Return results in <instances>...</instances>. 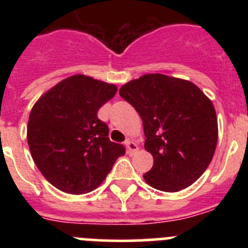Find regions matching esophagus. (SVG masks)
<instances>
[{
	"label": "esophagus",
	"instance_id": "1",
	"mask_svg": "<svg viewBox=\"0 0 248 248\" xmlns=\"http://www.w3.org/2000/svg\"><path fill=\"white\" fill-rule=\"evenodd\" d=\"M125 146H126V151H128V154L133 155L134 153H137L138 150H139V146H138V144L135 143V141H133V140H128L125 143Z\"/></svg>",
	"mask_w": 248,
	"mask_h": 248
}]
</instances>
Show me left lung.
Listing matches in <instances>:
<instances>
[{"label":"left lung","instance_id":"left-lung-1","mask_svg":"<svg viewBox=\"0 0 248 248\" xmlns=\"http://www.w3.org/2000/svg\"><path fill=\"white\" fill-rule=\"evenodd\" d=\"M119 94L143 120L144 146L154 157L144 175L146 184L165 192L192 185L211 163L217 145L211 100L190 80L159 73L125 83Z\"/></svg>","mask_w":248,"mask_h":248}]
</instances>
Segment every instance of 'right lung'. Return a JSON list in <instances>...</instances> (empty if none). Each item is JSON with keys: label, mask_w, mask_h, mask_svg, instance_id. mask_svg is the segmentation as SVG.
<instances>
[{"label": "right lung", "mask_w": 248, "mask_h": 248, "mask_svg": "<svg viewBox=\"0 0 248 248\" xmlns=\"http://www.w3.org/2000/svg\"><path fill=\"white\" fill-rule=\"evenodd\" d=\"M117 91V85L76 74L33 105L27 125L31 155L46 180L61 191H93L125 154L124 146L109 140L108 125L97 115Z\"/></svg>", "instance_id": "1"}]
</instances>
